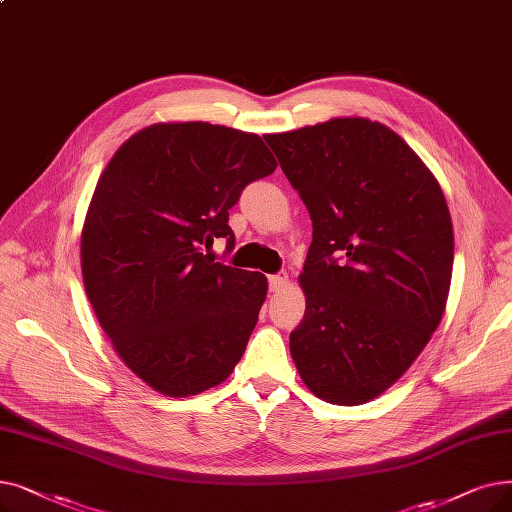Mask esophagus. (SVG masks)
I'll return each instance as SVG.
<instances>
[{
  "mask_svg": "<svg viewBox=\"0 0 512 512\" xmlns=\"http://www.w3.org/2000/svg\"><path fill=\"white\" fill-rule=\"evenodd\" d=\"M268 282H270V291H272V293H280L282 288L288 284V274H286V272L272 274V276L268 278Z\"/></svg>",
  "mask_w": 512,
  "mask_h": 512,
  "instance_id": "1",
  "label": "esophagus"
}]
</instances>
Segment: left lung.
Segmentation results:
<instances>
[{
	"label": "left lung",
	"instance_id": "left-lung-1",
	"mask_svg": "<svg viewBox=\"0 0 512 512\" xmlns=\"http://www.w3.org/2000/svg\"><path fill=\"white\" fill-rule=\"evenodd\" d=\"M311 217L305 316L291 355L309 391L370 402L425 349L446 309L452 219L433 173L389 127L345 117L265 136Z\"/></svg>",
	"mask_w": 512,
	"mask_h": 512
}]
</instances>
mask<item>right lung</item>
<instances>
[{"label": "right lung", "mask_w": 512, "mask_h": 512, "mask_svg": "<svg viewBox=\"0 0 512 512\" xmlns=\"http://www.w3.org/2000/svg\"><path fill=\"white\" fill-rule=\"evenodd\" d=\"M276 167L255 133L188 121L133 133L100 175L81 234L85 293L121 360L159 393L224 383L247 349L268 280L203 247H234L230 209Z\"/></svg>", "instance_id": "obj_1"}]
</instances>
